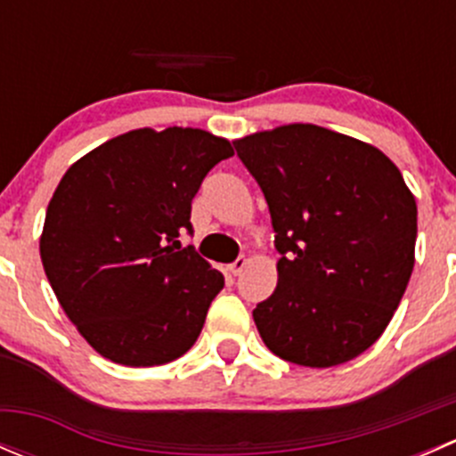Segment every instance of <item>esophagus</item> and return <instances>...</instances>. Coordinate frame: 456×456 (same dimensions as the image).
<instances>
[{"mask_svg":"<svg viewBox=\"0 0 456 456\" xmlns=\"http://www.w3.org/2000/svg\"><path fill=\"white\" fill-rule=\"evenodd\" d=\"M245 266H247V257L240 256V257H238V260H233L232 265L227 266V271H229V273H232V275H238L242 269H245Z\"/></svg>","mask_w":456,"mask_h":456,"instance_id":"obj_1","label":"esophagus"}]
</instances>
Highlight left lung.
Listing matches in <instances>:
<instances>
[{
	"instance_id": "8db88e82",
	"label": "left lung",
	"mask_w": 456,
	"mask_h": 456,
	"mask_svg": "<svg viewBox=\"0 0 456 456\" xmlns=\"http://www.w3.org/2000/svg\"><path fill=\"white\" fill-rule=\"evenodd\" d=\"M269 205L278 287L254 309L262 342L329 369L379 339L415 266L417 202L377 147L311 123L238 139Z\"/></svg>"
}]
</instances>
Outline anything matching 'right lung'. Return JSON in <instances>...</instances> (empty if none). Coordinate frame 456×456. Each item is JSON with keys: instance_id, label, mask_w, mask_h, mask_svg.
Here are the masks:
<instances>
[{"instance_id": "1", "label": "right lung", "mask_w": 456, "mask_h": 456, "mask_svg": "<svg viewBox=\"0 0 456 456\" xmlns=\"http://www.w3.org/2000/svg\"><path fill=\"white\" fill-rule=\"evenodd\" d=\"M232 142L194 127L132 130L77 160L45 211L39 254L59 305L99 355L160 366L199 339L224 287L194 247L191 200Z\"/></svg>"}]
</instances>
